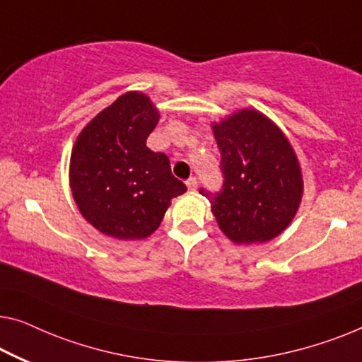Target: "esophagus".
<instances>
[{
  "label": "esophagus",
  "instance_id": "esophagus-1",
  "mask_svg": "<svg viewBox=\"0 0 362 362\" xmlns=\"http://www.w3.org/2000/svg\"><path fill=\"white\" fill-rule=\"evenodd\" d=\"M185 183H187V188H188V190H190V192H195V190H197L198 182H197L195 177H190V179H188Z\"/></svg>",
  "mask_w": 362,
  "mask_h": 362
}]
</instances>
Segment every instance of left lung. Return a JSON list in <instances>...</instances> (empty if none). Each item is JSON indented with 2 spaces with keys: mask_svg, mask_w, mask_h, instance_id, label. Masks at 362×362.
<instances>
[{
  "mask_svg": "<svg viewBox=\"0 0 362 362\" xmlns=\"http://www.w3.org/2000/svg\"><path fill=\"white\" fill-rule=\"evenodd\" d=\"M224 174L211 203L223 234L237 245L278 237L298 213L304 179L293 144L276 123L257 109H240L211 123Z\"/></svg>",
  "mask_w": 362,
  "mask_h": 362,
  "instance_id": "1",
  "label": "left lung"
}]
</instances>
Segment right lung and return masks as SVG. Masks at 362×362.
I'll return each instance as SVG.
<instances>
[{
    "instance_id": "obj_1",
    "label": "right lung",
    "mask_w": 362,
    "mask_h": 362,
    "mask_svg": "<svg viewBox=\"0 0 362 362\" xmlns=\"http://www.w3.org/2000/svg\"><path fill=\"white\" fill-rule=\"evenodd\" d=\"M159 117L149 95L129 90L97 113L74 141L73 199L83 218L112 239H146L172 198L187 192L172 175L169 158L146 146Z\"/></svg>"
}]
</instances>
